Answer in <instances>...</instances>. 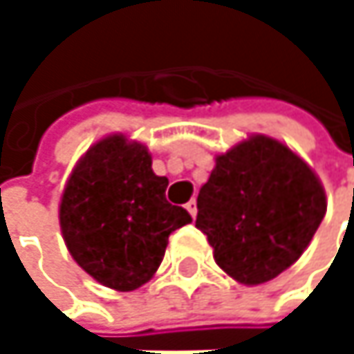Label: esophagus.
Instances as JSON below:
<instances>
[{
  "label": "esophagus",
  "mask_w": 354,
  "mask_h": 354,
  "mask_svg": "<svg viewBox=\"0 0 354 354\" xmlns=\"http://www.w3.org/2000/svg\"><path fill=\"white\" fill-rule=\"evenodd\" d=\"M186 211H188L192 217H196V201H194V198H190V201L186 203Z\"/></svg>",
  "instance_id": "1"
}]
</instances>
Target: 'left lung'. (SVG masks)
Returning a JSON list of instances; mask_svg holds the SVG:
<instances>
[{"label": "left lung", "mask_w": 354, "mask_h": 354, "mask_svg": "<svg viewBox=\"0 0 354 354\" xmlns=\"http://www.w3.org/2000/svg\"><path fill=\"white\" fill-rule=\"evenodd\" d=\"M196 209L215 262L238 283L260 285L310 246L326 215V192L287 145L254 135L215 158Z\"/></svg>", "instance_id": "8db88e82"}]
</instances>
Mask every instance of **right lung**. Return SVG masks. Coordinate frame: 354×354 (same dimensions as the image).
Masks as SVG:
<instances>
[{
    "mask_svg": "<svg viewBox=\"0 0 354 354\" xmlns=\"http://www.w3.org/2000/svg\"><path fill=\"white\" fill-rule=\"evenodd\" d=\"M145 145L110 135L92 145L65 184L59 223L73 260L116 291L145 285L164 260L168 238L192 221L166 198Z\"/></svg>",
    "mask_w": 354,
    "mask_h": 354,
    "instance_id": "add662e5",
    "label": "right lung"
}]
</instances>
